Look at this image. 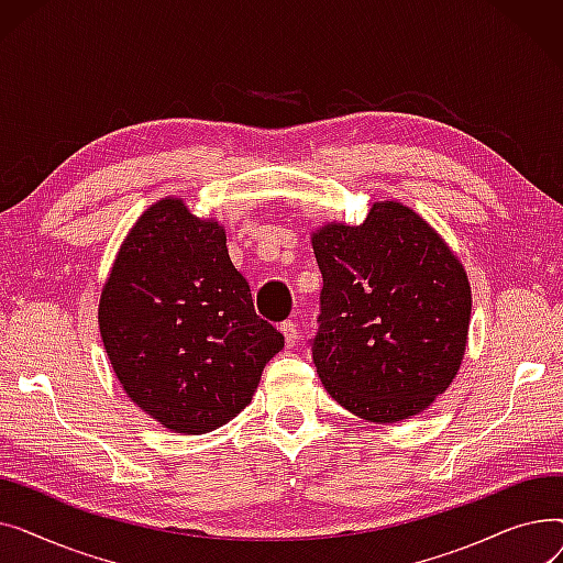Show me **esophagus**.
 <instances>
[{
	"label": "esophagus",
	"mask_w": 563,
	"mask_h": 563,
	"mask_svg": "<svg viewBox=\"0 0 563 563\" xmlns=\"http://www.w3.org/2000/svg\"><path fill=\"white\" fill-rule=\"evenodd\" d=\"M280 331H283V335H285V344L291 349V346H297V342H299V323L297 321H283L280 323Z\"/></svg>",
	"instance_id": "obj_1"
}]
</instances>
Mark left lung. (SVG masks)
<instances>
[{"label": "left lung", "mask_w": 563, "mask_h": 563, "mask_svg": "<svg viewBox=\"0 0 563 563\" xmlns=\"http://www.w3.org/2000/svg\"><path fill=\"white\" fill-rule=\"evenodd\" d=\"M323 278L317 374L353 416H418L454 380L470 327V283L442 236L410 207L374 202L361 225L312 234Z\"/></svg>", "instance_id": "obj_1"}]
</instances>
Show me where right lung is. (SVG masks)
Masks as SVG:
<instances>
[{
  "instance_id": "add662e5",
  "label": "right lung",
  "mask_w": 563,
  "mask_h": 563,
  "mask_svg": "<svg viewBox=\"0 0 563 563\" xmlns=\"http://www.w3.org/2000/svg\"><path fill=\"white\" fill-rule=\"evenodd\" d=\"M100 335L128 397L175 433L230 422L285 338L257 317L219 221L180 198L145 210L102 287Z\"/></svg>"
}]
</instances>
